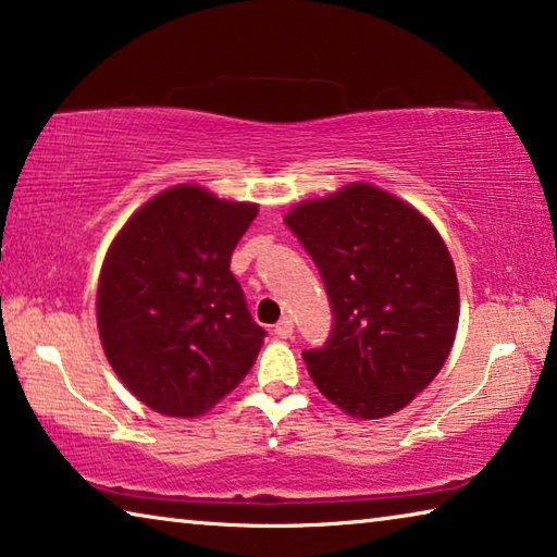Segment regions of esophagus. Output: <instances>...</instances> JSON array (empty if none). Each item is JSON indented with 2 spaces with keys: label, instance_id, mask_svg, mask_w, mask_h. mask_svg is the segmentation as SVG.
<instances>
[{
  "label": "esophagus",
  "instance_id": "obj_1",
  "mask_svg": "<svg viewBox=\"0 0 557 557\" xmlns=\"http://www.w3.org/2000/svg\"><path fill=\"white\" fill-rule=\"evenodd\" d=\"M292 332H295V322H292L289 317H282L280 322L275 324V336H280V338H289V336H292Z\"/></svg>",
  "mask_w": 557,
  "mask_h": 557
}]
</instances>
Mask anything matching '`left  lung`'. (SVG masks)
<instances>
[{
	"label": "left lung",
	"mask_w": 557,
	"mask_h": 557,
	"mask_svg": "<svg viewBox=\"0 0 557 557\" xmlns=\"http://www.w3.org/2000/svg\"><path fill=\"white\" fill-rule=\"evenodd\" d=\"M285 223L334 314L324 346L301 351L317 388L354 418L405 408L455 344L459 289L445 240L412 206L366 184L299 203Z\"/></svg>",
	"instance_id": "1"
}]
</instances>
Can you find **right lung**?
Listing matches in <instances>:
<instances>
[{"instance_id": "1", "label": "right lung", "mask_w": 557, "mask_h": 557, "mask_svg": "<svg viewBox=\"0 0 557 557\" xmlns=\"http://www.w3.org/2000/svg\"><path fill=\"white\" fill-rule=\"evenodd\" d=\"M258 206L174 186L112 243L98 285V329L112 371L147 408L196 418L256 363L252 322L231 256Z\"/></svg>"}]
</instances>
